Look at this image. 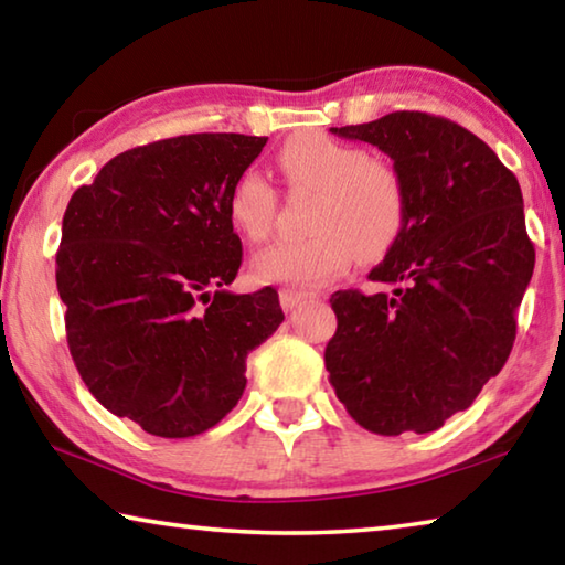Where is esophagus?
I'll return each instance as SVG.
<instances>
[{
	"instance_id": "34e87169",
	"label": "esophagus",
	"mask_w": 565,
	"mask_h": 565,
	"mask_svg": "<svg viewBox=\"0 0 565 565\" xmlns=\"http://www.w3.org/2000/svg\"><path fill=\"white\" fill-rule=\"evenodd\" d=\"M311 296H317L313 291H306V289H296V286H284L279 291V301L286 311H291L294 306H299L301 301L311 299Z\"/></svg>"
}]
</instances>
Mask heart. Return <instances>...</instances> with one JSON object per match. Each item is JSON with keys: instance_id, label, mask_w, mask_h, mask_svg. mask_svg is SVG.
<instances>
[{"instance_id": "obj_1", "label": "heart", "mask_w": 565, "mask_h": 565, "mask_svg": "<svg viewBox=\"0 0 565 565\" xmlns=\"http://www.w3.org/2000/svg\"><path fill=\"white\" fill-rule=\"evenodd\" d=\"M286 184L313 191L317 202L303 238L274 242L252 259L259 284L319 286L333 279L353 256L374 259L398 242L406 226V191L391 167L366 149L323 134H301L279 151ZM276 191L259 169H244L228 189V218L246 242H259L271 226Z\"/></svg>"}]
</instances>
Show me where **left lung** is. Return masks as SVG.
Segmentation results:
<instances>
[{
	"label": "left lung",
	"mask_w": 565,
	"mask_h": 565,
	"mask_svg": "<svg viewBox=\"0 0 565 565\" xmlns=\"http://www.w3.org/2000/svg\"><path fill=\"white\" fill-rule=\"evenodd\" d=\"M331 131L391 157L406 226L369 274L391 291L331 294L329 381L366 431H436L513 349L535 264L519 179L476 134L426 111Z\"/></svg>",
	"instance_id": "obj_1"
}]
</instances>
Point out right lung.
I'll return each instance as SVG.
<instances>
[{
    "mask_svg": "<svg viewBox=\"0 0 565 565\" xmlns=\"http://www.w3.org/2000/svg\"><path fill=\"white\" fill-rule=\"evenodd\" d=\"M264 145L184 134L129 149L64 212L56 289L76 371L151 436L216 426L244 394L246 356L284 321L271 286L226 289L242 266L228 189Z\"/></svg>",
    "mask_w": 565,
    "mask_h": 565,
    "instance_id": "right-lung-1",
    "label": "right lung"
}]
</instances>
